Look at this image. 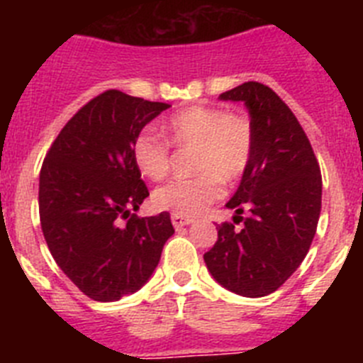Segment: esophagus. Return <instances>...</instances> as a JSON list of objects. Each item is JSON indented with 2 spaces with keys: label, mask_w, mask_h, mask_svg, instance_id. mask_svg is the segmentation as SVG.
<instances>
[{
  "label": "esophagus",
  "mask_w": 363,
  "mask_h": 363,
  "mask_svg": "<svg viewBox=\"0 0 363 363\" xmlns=\"http://www.w3.org/2000/svg\"><path fill=\"white\" fill-rule=\"evenodd\" d=\"M171 221L176 229H179V227H185V225H189V223H192V218L182 216V214H172Z\"/></svg>",
  "instance_id": "1"
}]
</instances>
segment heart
<instances>
[{"instance_id":"heart-1","label":"heart","mask_w":363,"mask_h":363,"mask_svg":"<svg viewBox=\"0 0 363 363\" xmlns=\"http://www.w3.org/2000/svg\"><path fill=\"white\" fill-rule=\"evenodd\" d=\"M167 140L176 147H196L194 178L171 179L158 187L152 201L158 209L182 216H196L223 194V184L238 182L251 165L255 129L240 112L218 107H191L171 116L163 125ZM158 134L142 130L133 142L138 171L150 179H162L171 171V145Z\"/></svg>"}]
</instances>
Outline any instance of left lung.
I'll use <instances>...</instances> for the list:
<instances>
[{"mask_svg":"<svg viewBox=\"0 0 363 363\" xmlns=\"http://www.w3.org/2000/svg\"><path fill=\"white\" fill-rule=\"evenodd\" d=\"M243 101L255 129V152L229 209L203 255L218 284L249 298L267 296L289 280L313 243L322 209V174L309 138L271 86L247 82L220 94ZM247 211V216L241 214ZM240 220L242 230H236Z\"/></svg>","mask_w":363,"mask_h":363,"instance_id":"1","label":"left lung"}]
</instances>
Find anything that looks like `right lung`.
Segmentation results:
<instances>
[{"label": "right lung", "mask_w": 363, "mask_h": 363, "mask_svg": "<svg viewBox=\"0 0 363 363\" xmlns=\"http://www.w3.org/2000/svg\"><path fill=\"white\" fill-rule=\"evenodd\" d=\"M169 107L116 89L101 92L67 121L43 160L45 242L60 269L96 301L136 293L174 234L169 213L134 214L149 189L130 150L143 127Z\"/></svg>", "instance_id": "1"}]
</instances>
